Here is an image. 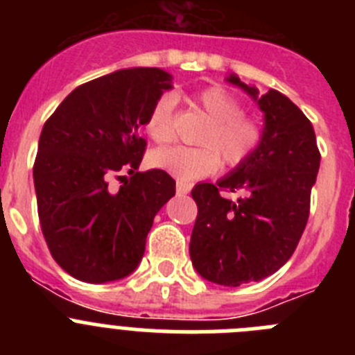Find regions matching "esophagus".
Here are the masks:
<instances>
[{
	"instance_id": "esophagus-1",
	"label": "esophagus",
	"mask_w": 355,
	"mask_h": 355,
	"mask_svg": "<svg viewBox=\"0 0 355 355\" xmlns=\"http://www.w3.org/2000/svg\"><path fill=\"white\" fill-rule=\"evenodd\" d=\"M192 190V184L190 183H184V181H178L175 183V192L180 193V196H184V193H188Z\"/></svg>"
}]
</instances>
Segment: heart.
<instances>
[{
  "instance_id": "1",
  "label": "heart",
  "mask_w": 355,
  "mask_h": 355,
  "mask_svg": "<svg viewBox=\"0 0 355 355\" xmlns=\"http://www.w3.org/2000/svg\"><path fill=\"white\" fill-rule=\"evenodd\" d=\"M192 101L209 117L208 128L199 140L202 146L162 147L150 153V165L183 181H193L215 174L220 167V157L229 168L241 167L249 162L261 144L263 131L258 121L241 114L236 96L225 87L211 85L199 90ZM174 96L163 94L150 106L146 131L155 142L167 144L174 137Z\"/></svg>"
}]
</instances>
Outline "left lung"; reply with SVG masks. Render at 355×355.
Instances as JSON below:
<instances>
[{"label":"left lung","mask_w":355,"mask_h":355,"mask_svg":"<svg viewBox=\"0 0 355 355\" xmlns=\"http://www.w3.org/2000/svg\"><path fill=\"white\" fill-rule=\"evenodd\" d=\"M265 114L263 139L252 158L231 174L192 190L197 218L190 258L200 275L222 286H240L277 272L299 245L320 168L315 130L302 110L277 90L258 89L229 74ZM240 191L233 201L222 196Z\"/></svg>","instance_id":"left-lung-1"}]
</instances>
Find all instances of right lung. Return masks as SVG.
Returning a JSON list of instances; mask_svg holds the SVG:
<instances>
[{"instance_id": "1", "label": "right lung", "mask_w": 355, "mask_h": 355, "mask_svg": "<svg viewBox=\"0 0 355 355\" xmlns=\"http://www.w3.org/2000/svg\"><path fill=\"white\" fill-rule=\"evenodd\" d=\"M171 81L162 69H121L80 85L44 124L33 165L37 209L49 252L72 277L130 275L155 215L175 193L165 171L137 172L146 150L139 130ZM115 177L119 191L109 187Z\"/></svg>"}]
</instances>
